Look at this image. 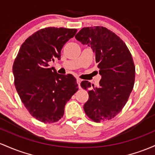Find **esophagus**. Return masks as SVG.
Segmentation results:
<instances>
[{
  "label": "esophagus",
  "mask_w": 155,
  "mask_h": 155,
  "mask_svg": "<svg viewBox=\"0 0 155 155\" xmlns=\"http://www.w3.org/2000/svg\"><path fill=\"white\" fill-rule=\"evenodd\" d=\"M81 81V80L80 79H76V82H77L78 86H79V89H81V85H80Z\"/></svg>",
  "instance_id": "34e87169"
}]
</instances>
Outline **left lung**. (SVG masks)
<instances>
[{
  "instance_id": "obj_1",
  "label": "left lung",
  "mask_w": 155,
  "mask_h": 155,
  "mask_svg": "<svg viewBox=\"0 0 155 155\" xmlns=\"http://www.w3.org/2000/svg\"><path fill=\"white\" fill-rule=\"evenodd\" d=\"M75 37L95 52L101 76L98 87L87 81L81 82L89 94L84 112L97 123L110 120L121 111L133 89L135 67L132 54L124 42L105 27H84Z\"/></svg>"
}]
</instances>
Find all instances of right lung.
<instances>
[{"mask_svg": "<svg viewBox=\"0 0 155 155\" xmlns=\"http://www.w3.org/2000/svg\"><path fill=\"white\" fill-rule=\"evenodd\" d=\"M76 31V28H42L25 40L15 59L17 92L31 115L45 124L62 118L66 103L78 91L72 74H57L48 64L60 59L62 47Z\"/></svg>", "mask_w": 155, "mask_h": 155, "instance_id": "1", "label": "right lung"}]
</instances>
